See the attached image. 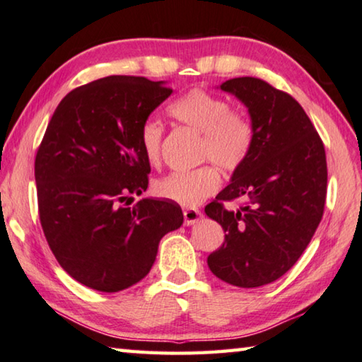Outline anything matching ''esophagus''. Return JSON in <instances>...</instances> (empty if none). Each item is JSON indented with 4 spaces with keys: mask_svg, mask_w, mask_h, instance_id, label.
<instances>
[{
    "mask_svg": "<svg viewBox=\"0 0 362 362\" xmlns=\"http://www.w3.org/2000/svg\"><path fill=\"white\" fill-rule=\"evenodd\" d=\"M201 218V212L198 209H185L183 211V223L193 225Z\"/></svg>",
    "mask_w": 362,
    "mask_h": 362,
    "instance_id": "obj_1",
    "label": "esophagus"
}]
</instances>
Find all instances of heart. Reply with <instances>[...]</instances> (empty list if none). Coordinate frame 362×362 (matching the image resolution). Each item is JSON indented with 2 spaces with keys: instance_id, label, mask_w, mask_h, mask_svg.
I'll list each match as a JSON object with an SVG mask.
<instances>
[{
  "instance_id": "obj_1",
  "label": "heart",
  "mask_w": 362,
  "mask_h": 362,
  "mask_svg": "<svg viewBox=\"0 0 362 362\" xmlns=\"http://www.w3.org/2000/svg\"><path fill=\"white\" fill-rule=\"evenodd\" d=\"M177 121L203 132L199 158L211 159L225 173H235L250 155L254 145V127L247 116L230 107L223 97L203 88L189 89L169 105ZM164 127L155 119H146L140 129L146 161H161ZM220 187V175L212 164L198 169L174 173L159 180L155 192L159 198L183 207H194L209 198Z\"/></svg>"
}]
</instances>
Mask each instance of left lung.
<instances>
[{
	"label": "left lung",
	"instance_id": "obj_1",
	"mask_svg": "<svg viewBox=\"0 0 362 362\" xmlns=\"http://www.w3.org/2000/svg\"><path fill=\"white\" fill-rule=\"evenodd\" d=\"M220 89L247 107L254 145L204 209L226 233L207 265L225 283L260 287L289 272L321 222L326 150L308 115L284 90L252 76L228 79ZM235 199H243L242 209L228 211L224 203Z\"/></svg>",
	"mask_w": 362,
	"mask_h": 362
}]
</instances>
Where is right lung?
Instances as JSON below:
<instances>
[{
    "instance_id": "1",
    "label": "right lung",
    "mask_w": 362,
    "mask_h": 362,
    "mask_svg": "<svg viewBox=\"0 0 362 362\" xmlns=\"http://www.w3.org/2000/svg\"><path fill=\"white\" fill-rule=\"evenodd\" d=\"M173 94L163 81L113 75L66 94L35 158L40 222L59 265L78 283L118 292L145 278L180 207L131 194L148 188L140 129Z\"/></svg>"
}]
</instances>
